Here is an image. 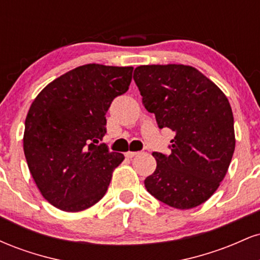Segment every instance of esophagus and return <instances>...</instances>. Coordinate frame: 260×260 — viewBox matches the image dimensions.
Masks as SVG:
<instances>
[{
	"label": "esophagus",
	"mask_w": 260,
	"mask_h": 260,
	"mask_svg": "<svg viewBox=\"0 0 260 260\" xmlns=\"http://www.w3.org/2000/svg\"><path fill=\"white\" fill-rule=\"evenodd\" d=\"M138 154H139V151H127V153H126V156H127V157H129V159H131V157L137 156V155H138Z\"/></svg>",
	"instance_id": "esophagus-1"
}]
</instances>
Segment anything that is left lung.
Returning <instances> with one entry per match:
<instances>
[{
	"label": "left lung",
	"mask_w": 260,
	"mask_h": 260,
	"mask_svg": "<svg viewBox=\"0 0 260 260\" xmlns=\"http://www.w3.org/2000/svg\"><path fill=\"white\" fill-rule=\"evenodd\" d=\"M133 79L157 126L176 134L171 154L153 153L156 169L145 178V188L172 208L198 207L219 188L235 151L228 98L190 66H139Z\"/></svg>",
	"instance_id": "1"
}]
</instances>
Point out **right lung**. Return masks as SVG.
I'll use <instances>...</instances> for the list:
<instances>
[{
  "label": "right lung",
  "mask_w": 260,
  "mask_h": 260,
  "mask_svg": "<svg viewBox=\"0 0 260 260\" xmlns=\"http://www.w3.org/2000/svg\"><path fill=\"white\" fill-rule=\"evenodd\" d=\"M133 67L89 63L52 80L39 92L25 118L23 149L40 193L53 207L76 213L105 196L121 153L98 144L106 112L124 94Z\"/></svg>",
  "instance_id": "right-lung-1"
}]
</instances>
